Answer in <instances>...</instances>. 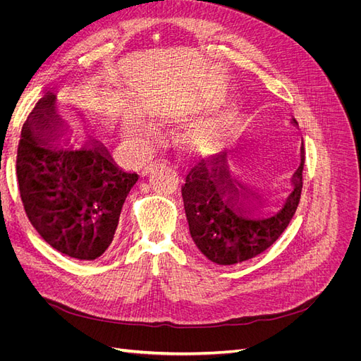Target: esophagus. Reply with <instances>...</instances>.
Listing matches in <instances>:
<instances>
[{
    "mask_svg": "<svg viewBox=\"0 0 361 361\" xmlns=\"http://www.w3.org/2000/svg\"><path fill=\"white\" fill-rule=\"evenodd\" d=\"M162 164V161H155V162H152V164H149V166H146L145 167V170H143V174H147V173H150L152 170H154L155 167H158V166H161Z\"/></svg>",
    "mask_w": 361,
    "mask_h": 361,
    "instance_id": "esophagus-1",
    "label": "esophagus"
}]
</instances>
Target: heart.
<instances>
[{
  "label": "heart",
  "instance_id": "heart-1",
  "mask_svg": "<svg viewBox=\"0 0 361 361\" xmlns=\"http://www.w3.org/2000/svg\"><path fill=\"white\" fill-rule=\"evenodd\" d=\"M188 114V106L182 102H167L161 105H152L147 108V116L149 118L154 120V122L159 123H169V122H176V120H182ZM134 128H137L141 134H150V128H147L143 123L134 122ZM220 122H202L192 125L188 130H185L183 140L185 143L192 146V147H200L211 145L216 130L220 129Z\"/></svg>",
  "mask_w": 361,
  "mask_h": 361
}]
</instances>
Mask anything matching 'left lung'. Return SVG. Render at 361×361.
Returning a JSON list of instances; mask_svg holds the SVG:
<instances>
[{
    "label": "left lung",
    "mask_w": 361,
    "mask_h": 361,
    "mask_svg": "<svg viewBox=\"0 0 361 361\" xmlns=\"http://www.w3.org/2000/svg\"><path fill=\"white\" fill-rule=\"evenodd\" d=\"M290 123L298 128L297 120ZM304 145L300 166L290 173V192L276 212L256 188L238 179L228 164L194 166L185 178L182 197L194 244L216 265H233L264 253L285 232L302 190Z\"/></svg>",
    "instance_id": "1"
}]
</instances>
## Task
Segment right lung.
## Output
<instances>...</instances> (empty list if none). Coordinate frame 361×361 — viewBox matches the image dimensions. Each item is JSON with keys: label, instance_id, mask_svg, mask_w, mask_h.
<instances>
[{"label": "right lung", "instance_id": "right-lung-1", "mask_svg": "<svg viewBox=\"0 0 361 361\" xmlns=\"http://www.w3.org/2000/svg\"><path fill=\"white\" fill-rule=\"evenodd\" d=\"M81 118L85 123L84 114ZM69 130L57 96L47 93L20 133L19 192L28 220L52 248L94 260L111 245L138 174L118 167L94 130H85L80 147L71 143Z\"/></svg>", "mask_w": 361, "mask_h": 361}]
</instances>
